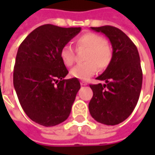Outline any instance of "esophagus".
<instances>
[{
  "mask_svg": "<svg viewBox=\"0 0 155 155\" xmlns=\"http://www.w3.org/2000/svg\"><path fill=\"white\" fill-rule=\"evenodd\" d=\"M80 84H81V85H83V86H84V85H87V83H85V82H83V81L81 82Z\"/></svg>",
  "mask_w": 155,
  "mask_h": 155,
  "instance_id": "34e87169",
  "label": "esophagus"
}]
</instances>
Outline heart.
I'll list each match as a JSON object with an SVG mask.
<instances>
[{"instance_id": "1", "label": "heart", "mask_w": 155, "mask_h": 155, "mask_svg": "<svg viewBox=\"0 0 155 155\" xmlns=\"http://www.w3.org/2000/svg\"><path fill=\"white\" fill-rule=\"evenodd\" d=\"M78 48H84L86 52L84 60L86 62L79 64L71 69V75L81 80H88L100 70L106 69L112 59V50L110 44L102 36L94 33H87L75 40ZM59 57L65 66H71L74 63L75 55L72 47L64 45L59 51Z\"/></svg>"}]
</instances>
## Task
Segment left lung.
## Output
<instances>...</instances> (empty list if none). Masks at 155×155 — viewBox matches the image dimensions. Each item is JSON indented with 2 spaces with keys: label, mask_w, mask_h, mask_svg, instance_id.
Returning <instances> with one entry per match:
<instances>
[{
  "label": "left lung",
  "mask_w": 155,
  "mask_h": 155,
  "mask_svg": "<svg viewBox=\"0 0 155 155\" xmlns=\"http://www.w3.org/2000/svg\"><path fill=\"white\" fill-rule=\"evenodd\" d=\"M91 28L107 36L113 52L109 66L97 78L105 83L90 85L93 97L89 110L97 122L116 125L131 115L139 100L142 85L139 52L122 30L111 26Z\"/></svg>",
  "instance_id": "8db88e82"
}]
</instances>
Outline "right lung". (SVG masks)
Listing matches in <instances>:
<instances>
[{
	"instance_id": "add662e5",
	"label": "right lung",
	"mask_w": 155,
	"mask_h": 155,
	"mask_svg": "<svg viewBox=\"0 0 155 155\" xmlns=\"http://www.w3.org/2000/svg\"><path fill=\"white\" fill-rule=\"evenodd\" d=\"M81 31V27L46 24L34 29L17 51L14 87L27 116L42 126L51 127L70 116L80 83L64 79L68 70L59 51Z\"/></svg>"
}]
</instances>
